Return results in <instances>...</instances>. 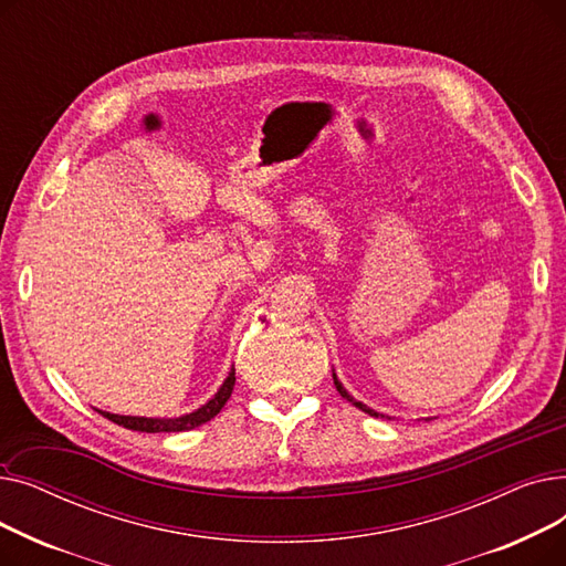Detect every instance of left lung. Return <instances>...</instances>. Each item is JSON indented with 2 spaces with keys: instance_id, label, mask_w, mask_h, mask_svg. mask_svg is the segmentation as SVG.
Segmentation results:
<instances>
[{
  "instance_id": "obj_1",
  "label": "left lung",
  "mask_w": 566,
  "mask_h": 566,
  "mask_svg": "<svg viewBox=\"0 0 566 566\" xmlns=\"http://www.w3.org/2000/svg\"><path fill=\"white\" fill-rule=\"evenodd\" d=\"M333 378H335V385H337V392H339V395H342V397H344V399H346V401H350V403H353V406H355V408H360V410H363V412H367V415H371V418H380V415H378V412H376V410H371V408H367V406H365V403H360V401H355V399H353V397H350V395H348V392H346V390H344V388H342V382H339V380H337V376H335V374H333Z\"/></svg>"
}]
</instances>
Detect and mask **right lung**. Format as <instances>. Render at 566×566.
Returning a JSON list of instances; mask_svg holds the SVG:
<instances>
[{
    "mask_svg": "<svg viewBox=\"0 0 566 566\" xmlns=\"http://www.w3.org/2000/svg\"><path fill=\"white\" fill-rule=\"evenodd\" d=\"M233 385H235V369L229 371L227 380L222 382V388L218 390V395L203 403L201 408H197L190 415H181V418H171V420H158V418H130V415H114V412H103L98 410L103 418L112 420L118 427H126L130 431H144V433H174V431H190L195 427H201L203 422L213 420L216 415L224 408V403L229 401L231 392H233Z\"/></svg>",
    "mask_w": 566,
    "mask_h": 566,
    "instance_id": "obj_1",
    "label": "right lung"
}]
</instances>
